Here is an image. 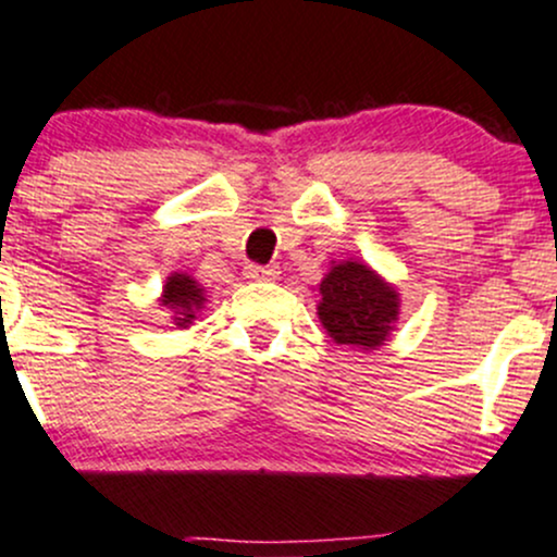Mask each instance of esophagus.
<instances>
[{
    "mask_svg": "<svg viewBox=\"0 0 557 557\" xmlns=\"http://www.w3.org/2000/svg\"><path fill=\"white\" fill-rule=\"evenodd\" d=\"M277 267H272V264H269V267H259V264H248L246 267V277L248 280H274V277H277Z\"/></svg>",
    "mask_w": 557,
    "mask_h": 557,
    "instance_id": "obj_1",
    "label": "esophagus"
}]
</instances>
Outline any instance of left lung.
<instances>
[{"mask_svg": "<svg viewBox=\"0 0 557 557\" xmlns=\"http://www.w3.org/2000/svg\"><path fill=\"white\" fill-rule=\"evenodd\" d=\"M320 296L317 314L341 346L364 351L383 346L399 320V293L359 261L333 264L320 283Z\"/></svg>", "mask_w": 557, "mask_h": 557, "instance_id": "8db88e82", "label": "left lung"}]
</instances>
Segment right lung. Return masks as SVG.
<instances>
[{
  "instance_id": "right-lung-1",
  "label": "right lung",
  "mask_w": 557,
  "mask_h": 557,
  "mask_svg": "<svg viewBox=\"0 0 557 557\" xmlns=\"http://www.w3.org/2000/svg\"><path fill=\"white\" fill-rule=\"evenodd\" d=\"M203 304H206L203 288H200V285L185 272H174L166 280V285H163L161 307L174 311V325L187 327L189 322L195 320V311L203 309Z\"/></svg>"
}]
</instances>
